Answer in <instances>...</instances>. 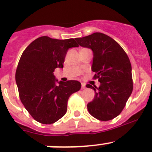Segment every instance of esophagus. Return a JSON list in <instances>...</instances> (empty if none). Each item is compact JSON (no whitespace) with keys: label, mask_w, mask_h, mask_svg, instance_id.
<instances>
[{"label":"esophagus","mask_w":152,"mask_h":152,"mask_svg":"<svg viewBox=\"0 0 152 152\" xmlns=\"http://www.w3.org/2000/svg\"><path fill=\"white\" fill-rule=\"evenodd\" d=\"M86 87H85V84H82V90H84V89H85Z\"/></svg>","instance_id":"1"}]
</instances>
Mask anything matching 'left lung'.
<instances>
[{
	"mask_svg": "<svg viewBox=\"0 0 152 152\" xmlns=\"http://www.w3.org/2000/svg\"><path fill=\"white\" fill-rule=\"evenodd\" d=\"M76 40L93 50V78L101 83L99 87L86 85L96 92L94 99L87 104L88 112L99 121L112 120L120 115L132 92L129 59L121 46L104 34L96 32Z\"/></svg>",
	"mask_w": 152,
	"mask_h": 152,
	"instance_id": "1",
	"label": "left lung"
}]
</instances>
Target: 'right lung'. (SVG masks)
<instances>
[{
    "label": "right lung",
    "mask_w": 152,
    "mask_h": 152,
    "mask_svg": "<svg viewBox=\"0 0 152 152\" xmlns=\"http://www.w3.org/2000/svg\"><path fill=\"white\" fill-rule=\"evenodd\" d=\"M78 46L73 38L43 36L34 40L22 53L15 79L21 102L37 121L51 124L59 120L66 113L70 95L81 89L78 81L58 82L53 75L55 69L63 67L67 50Z\"/></svg>",
    "instance_id": "1"
}]
</instances>
